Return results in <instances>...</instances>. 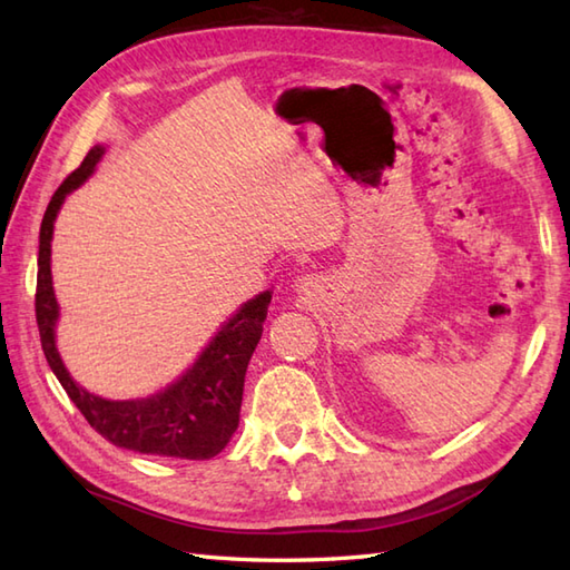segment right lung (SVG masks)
<instances>
[{
  "label": "right lung",
  "instance_id": "add662e5",
  "mask_svg": "<svg viewBox=\"0 0 570 570\" xmlns=\"http://www.w3.org/2000/svg\"><path fill=\"white\" fill-rule=\"evenodd\" d=\"M100 156L102 147L90 149L76 171L58 186L43 213L39 276H36V323H39L43 355L70 402L102 439L147 455L208 460L220 453L237 431L245 372L262 337L272 292L247 301L237 316L229 318L213 337L196 365L168 390L137 402H107L102 396L85 392L72 382L56 350L53 325L58 321V304L51 284V239L60 203L92 174Z\"/></svg>",
  "mask_w": 570,
  "mask_h": 570
}]
</instances>
